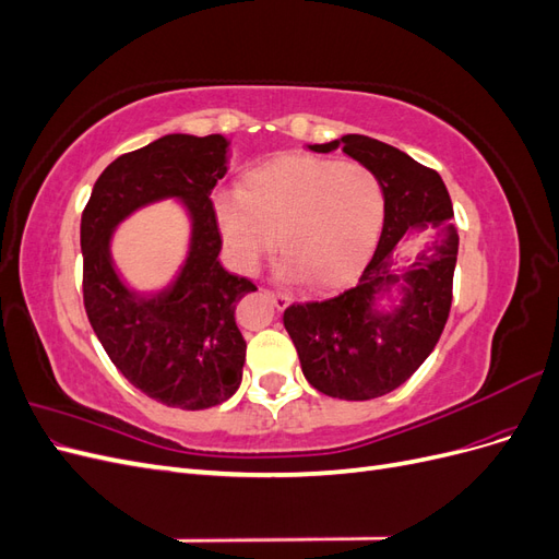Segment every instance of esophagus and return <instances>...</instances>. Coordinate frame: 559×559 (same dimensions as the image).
<instances>
[{"mask_svg":"<svg viewBox=\"0 0 559 559\" xmlns=\"http://www.w3.org/2000/svg\"><path fill=\"white\" fill-rule=\"evenodd\" d=\"M267 298L273 300V306H275L277 310H284L286 306H289V296L282 294V292H267Z\"/></svg>","mask_w":559,"mask_h":559,"instance_id":"obj_1","label":"esophagus"}]
</instances>
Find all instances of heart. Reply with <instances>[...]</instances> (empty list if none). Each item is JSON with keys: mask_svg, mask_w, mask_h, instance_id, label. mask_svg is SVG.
I'll return each mask as SVG.
<instances>
[{"mask_svg": "<svg viewBox=\"0 0 559 559\" xmlns=\"http://www.w3.org/2000/svg\"><path fill=\"white\" fill-rule=\"evenodd\" d=\"M212 207L240 273H257L280 242V280L333 289L357 273L376 247L384 193L366 165L286 156L251 170L240 191H218Z\"/></svg>", "mask_w": 559, "mask_h": 559, "instance_id": "obj_1", "label": "heart"}]
</instances>
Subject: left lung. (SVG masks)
I'll use <instances>...</instances> for the list:
<instances>
[{"label":"left lung","mask_w":559,"mask_h":559,"mask_svg":"<svg viewBox=\"0 0 559 559\" xmlns=\"http://www.w3.org/2000/svg\"><path fill=\"white\" fill-rule=\"evenodd\" d=\"M337 146L378 177L382 235L357 284L333 298L286 308L284 329L317 392L368 401L394 392L433 352L450 314L460 235L441 175L366 134L308 144L314 154ZM421 231L430 240L416 257L401 254L402 245Z\"/></svg>","instance_id":"1"}]
</instances>
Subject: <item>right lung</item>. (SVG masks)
I'll list each match as a JSON object with an SVG mask.
<instances>
[{"label": "right lung", "instance_id": "1", "mask_svg": "<svg viewBox=\"0 0 559 559\" xmlns=\"http://www.w3.org/2000/svg\"><path fill=\"white\" fill-rule=\"evenodd\" d=\"M228 148L224 134H163L116 158L81 216L83 302L97 341L134 386L170 408H212L242 382L247 343L235 306L257 286L218 261L222 235L210 200L228 173ZM165 199L177 201L190 224L187 253L170 283L138 293L112 263V235L132 213Z\"/></svg>", "mask_w": 559, "mask_h": 559}]
</instances>
